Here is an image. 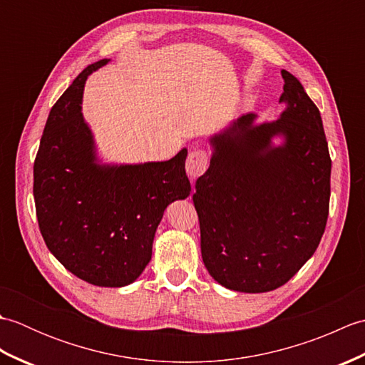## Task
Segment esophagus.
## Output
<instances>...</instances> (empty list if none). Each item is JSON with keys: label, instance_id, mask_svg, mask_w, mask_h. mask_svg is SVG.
<instances>
[{"label": "esophagus", "instance_id": "1", "mask_svg": "<svg viewBox=\"0 0 365 365\" xmlns=\"http://www.w3.org/2000/svg\"><path fill=\"white\" fill-rule=\"evenodd\" d=\"M208 166V160H207V153L202 150H192L188 158H187V165H185V169H187V174L191 178H197L199 175H202L205 173V169Z\"/></svg>", "mask_w": 365, "mask_h": 365}]
</instances>
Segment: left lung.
<instances>
[{
  "label": "left lung",
  "instance_id": "left-lung-1",
  "mask_svg": "<svg viewBox=\"0 0 365 365\" xmlns=\"http://www.w3.org/2000/svg\"><path fill=\"white\" fill-rule=\"evenodd\" d=\"M277 120L245 114L216 131L192 196L204 265L229 290L277 289L312 257L327 227L331 158L319 108L294 76Z\"/></svg>",
  "mask_w": 365,
  "mask_h": 365
}]
</instances>
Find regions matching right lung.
I'll return each instance as SVG.
<instances>
[{"mask_svg":"<svg viewBox=\"0 0 365 365\" xmlns=\"http://www.w3.org/2000/svg\"><path fill=\"white\" fill-rule=\"evenodd\" d=\"M111 59H100L76 76L46 119L34 161L38 229L48 251L76 277L98 287H125L152 259L163 213L187 199L188 150L168 161L105 163L81 113L88 76Z\"/></svg>","mask_w":365,"mask_h":365,"instance_id":"obj_1","label":"right lung"}]
</instances>
